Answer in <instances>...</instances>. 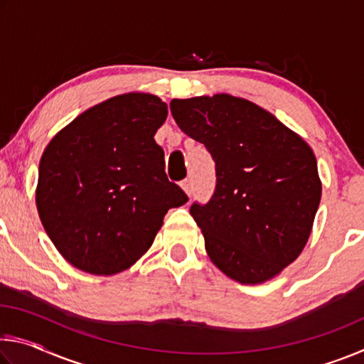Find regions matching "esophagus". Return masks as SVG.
<instances>
[{
  "label": "esophagus",
  "instance_id": "1",
  "mask_svg": "<svg viewBox=\"0 0 364 364\" xmlns=\"http://www.w3.org/2000/svg\"><path fill=\"white\" fill-rule=\"evenodd\" d=\"M181 188L184 193H186L188 196H191V193H193V183H191V180H184L181 181Z\"/></svg>",
  "mask_w": 364,
  "mask_h": 364
}]
</instances>
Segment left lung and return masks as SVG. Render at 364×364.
Here are the masks:
<instances>
[{
    "label": "left lung",
    "instance_id": "1",
    "mask_svg": "<svg viewBox=\"0 0 364 364\" xmlns=\"http://www.w3.org/2000/svg\"><path fill=\"white\" fill-rule=\"evenodd\" d=\"M181 130L215 160L217 188L191 215L212 263L239 284H263L305 249L321 200L315 152L284 123L226 93L171 100Z\"/></svg>",
    "mask_w": 364,
    "mask_h": 364
}]
</instances>
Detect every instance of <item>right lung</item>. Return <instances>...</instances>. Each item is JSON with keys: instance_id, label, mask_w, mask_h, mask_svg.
I'll use <instances>...</instances> for the list:
<instances>
[{"instance_id": "obj_1", "label": "right lung", "mask_w": 364, "mask_h": 364, "mask_svg": "<svg viewBox=\"0 0 364 364\" xmlns=\"http://www.w3.org/2000/svg\"><path fill=\"white\" fill-rule=\"evenodd\" d=\"M168 107L151 93H123L86 109L43 151L36 208L72 267L114 276L133 267L171 207L188 196L165 175L154 136Z\"/></svg>"}]
</instances>
